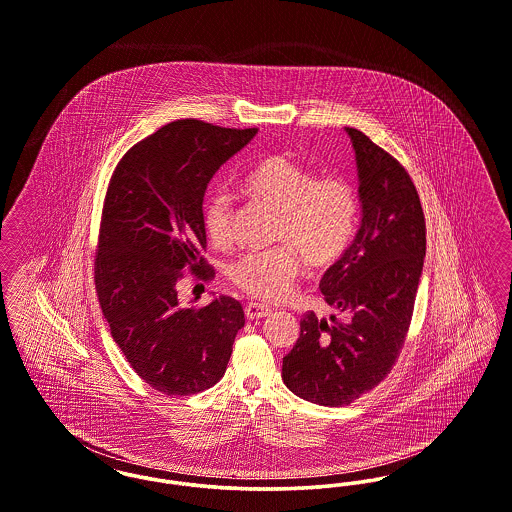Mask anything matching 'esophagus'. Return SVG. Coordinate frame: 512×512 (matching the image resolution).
Instances as JSON below:
<instances>
[{"mask_svg":"<svg viewBox=\"0 0 512 512\" xmlns=\"http://www.w3.org/2000/svg\"><path fill=\"white\" fill-rule=\"evenodd\" d=\"M271 313V308H267L264 304H258V302H250L245 306L246 319L254 321V319H262Z\"/></svg>","mask_w":512,"mask_h":512,"instance_id":"esophagus-1","label":"esophagus"}]
</instances>
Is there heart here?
<instances>
[{"label": "heart", "mask_w": 512, "mask_h": 512, "mask_svg": "<svg viewBox=\"0 0 512 512\" xmlns=\"http://www.w3.org/2000/svg\"><path fill=\"white\" fill-rule=\"evenodd\" d=\"M250 199L279 212L275 243L281 248L250 252L239 258L229 277L248 296L283 300L302 269L331 267L346 254L356 235L359 199L356 187L342 176L317 172L283 155L258 160L243 179ZM204 229L214 246L231 245L235 235V204L216 193L204 204Z\"/></svg>", "instance_id": "heart-1"}]
</instances>
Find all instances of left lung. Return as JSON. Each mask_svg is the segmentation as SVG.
<instances>
[{"instance_id":"8db88e82","label":"left lung","mask_w":512,"mask_h":512,"mask_svg":"<svg viewBox=\"0 0 512 512\" xmlns=\"http://www.w3.org/2000/svg\"><path fill=\"white\" fill-rule=\"evenodd\" d=\"M344 130L356 153L361 222L319 285L340 317L306 313L283 357L290 392L331 407L352 403L390 373L411 323L426 252L423 206L405 168L363 132Z\"/></svg>"}]
</instances>
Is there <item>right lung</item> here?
Instances as JSON below:
<instances>
[{
	"instance_id": "right-lung-1",
	"label": "right lung",
	"mask_w": 512,
	"mask_h": 512,
	"mask_svg": "<svg viewBox=\"0 0 512 512\" xmlns=\"http://www.w3.org/2000/svg\"><path fill=\"white\" fill-rule=\"evenodd\" d=\"M256 134V128L176 120L134 145L112 174L95 287L114 342L135 373L166 396L214 386L245 327L235 298L185 308L178 283L185 267L195 273L204 267L202 202L210 179Z\"/></svg>"
}]
</instances>
